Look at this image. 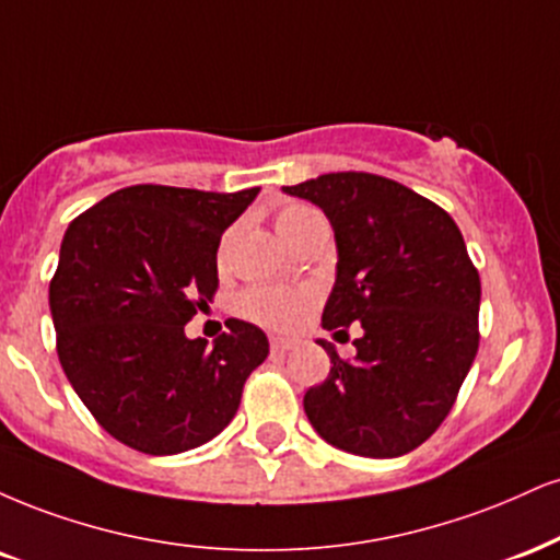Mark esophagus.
<instances>
[{
	"label": "esophagus",
	"instance_id": "34e87169",
	"mask_svg": "<svg viewBox=\"0 0 560 560\" xmlns=\"http://www.w3.org/2000/svg\"><path fill=\"white\" fill-rule=\"evenodd\" d=\"M289 349H294V341L292 339H281V336H273L271 339V352H289Z\"/></svg>",
	"mask_w": 560,
	"mask_h": 560
}]
</instances>
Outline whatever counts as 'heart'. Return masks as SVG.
I'll return each instance as SVG.
<instances>
[{"instance_id": "heart-1", "label": "heart", "mask_w": 560, "mask_h": 560, "mask_svg": "<svg viewBox=\"0 0 560 560\" xmlns=\"http://www.w3.org/2000/svg\"><path fill=\"white\" fill-rule=\"evenodd\" d=\"M273 224L276 232H279L289 245H294L310 226L326 224V221H323L320 211H315L313 206L284 203L276 211ZM232 237L234 229H229L221 250H226ZM315 300H318V294L310 287H255L240 300V313L245 315V318L260 323V326L279 328V331H292V328H298L300 323L307 318Z\"/></svg>"}]
</instances>
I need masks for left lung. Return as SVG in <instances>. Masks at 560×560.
I'll use <instances>...</instances> for the list:
<instances>
[{
    "label": "left lung",
    "instance_id": "left-lung-1",
    "mask_svg": "<svg viewBox=\"0 0 560 560\" xmlns=\"http://www.w3.org/2000/svg\"><path fill=\"white\" fill-rule=\"evenodd\" d=\"M284 192L320 206L336 234L323 328H362L352 360L320 341L331 373L307 388V420L349 454H409L446 420L480 347V273L459 226L433 200L368 172L320 174Z\"/></svg>",
    "mask_w": 560,
    "mask_h": 560
}]
</instances>
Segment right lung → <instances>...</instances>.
<instances>
[{"label":"right lung","mask_w":560,"mask_h":560,"mask_svg":"<svg viewBox=\"0 0 560 560\" xmlns=\"http://www.w3.org/2000/svg\"><path fill=\"white\" fill-rule=\"evenodd\" d=\"M255 195L132 185L67 226L49 284L57 354L88 412L125 446L151 456L203 446L268 357L266 334L237 318L213 347L185 336L219 289L221 234Z\"/></svg>","instance_id":"add662e5"}]
</instances>
